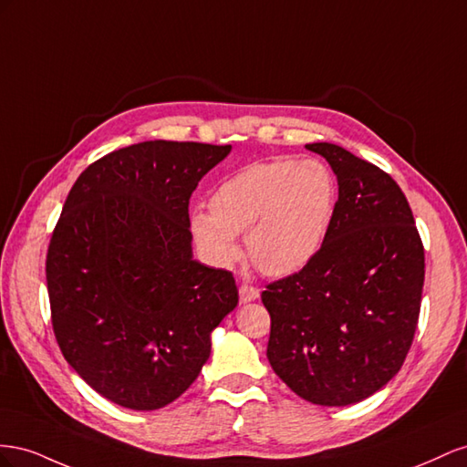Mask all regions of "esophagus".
<instances>
[{
	"mask_svg": "<svg viewBox=\"0 0 467 467\" xmlns=\"http://www.w3.org/2000/svg\"><path fill=\"white\" fill-rule=\"evenodd\" d=\"M238 296H241V303L256 301L260 297V289H256L254 285H250V284H243L241 287H238Z\"/></svg>",
	"mask_w": 467,
	"mask_h": 467,
	"instance_id": "esophagus-1",
	"label": "esophagus"
}]
</instances>
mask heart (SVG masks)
Returning <instances> with one entry per match:
<instances>
[{"mask_svg": "<svg viewBox=\"0 0 467 467\" xmlns=\"http://www.w3.org/2000/svg\"><path fill=\"white\" fill-rule=\"evenodd\" d=\"M337 197L335 174L321 160L252 162L217 185L211 213L192 211L190 231L215 265L241 258L238 234H246L248 254L264 274L291 275L325 246Z\"/></svg>", "mask_w": 467, "mask_h": 467, "instance_id": "obj_1", "label": "heart"}]
</instances>
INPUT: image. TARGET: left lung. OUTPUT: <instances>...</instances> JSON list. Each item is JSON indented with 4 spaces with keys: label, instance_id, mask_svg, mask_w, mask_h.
<instances>
[{
    "label": "left lung",
    "instance_id": "obj_1",
    "mask_svg": "<svg viewBox=\"0 0 467 467\" xmlns=\"http://www.w3.org/2000/svg\"><path fill=\"white\" fill-rule=\"evenodd\" d=\"M338 182L325 246L297 274L270 284L268 359L301 399L346 407L401 369L415 337L424 248L407 197L378 166L338 144L313 142Z\"/></svg>",
    "mask_w": 467,
    "mask_h": 467
}]
</instances>
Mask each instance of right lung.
Instances as JSON below:
<instances>
[{"mask_svg":"<svg viewBox=\"0 0 467 467\" xmlns=\"http://www.w3.org/2000/svg\"><path fill=\"white\" fill-rule=\"evenodd\" d=\"M233 146L146 140L88 166L47 254L52 328L76 374L132 410L190 388L238 303L231 272L193 260L190 197Z\"/></svg>","mask_w":467,"mask_h":467,"instance_id":"1","label":"right lung"}]
</instances>
